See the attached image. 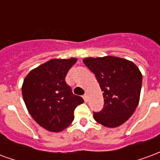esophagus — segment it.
Wrapping results in <instances>:
<instances>
[{
    "label": "esophagus",
    "instance_id": "esophagus-1",
    "mask_svg": "<svg viewBox=\"0 0 160 160\" xmlns=\"http://www.w3.org/2000/svg\"><path fill=\"white\" fill-rule=\"evenodd\" d=\"M83 98H84V100H85V102H87V94H85V95H83Z\"/></svg>",
    "mask_w": 160,
    "mask_h": 160
}]
</instances>
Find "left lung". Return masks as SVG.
<instances>
[{
    "label": "left lung",
    "instance_id": "obj_1",
    "mask_svg": "<svg viewBox=\"0 0 160 160\" xmlns=\"http://www.w3.org/2000/svg\"><path fill=\"white\" fill-rule=\"evenodd\" d=\"M83 62L95 74L104 92V108L93 112L95 121L108 128L124 123L139 104L141 71L134 62L116 56L88 57Z\"/></svg>",
    "mask_w": 160,
    "mask_h": 160
}]
</instances>
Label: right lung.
Instances as JSON below:
<instances>
[{"label": "right lung", "instance_id": "right-lung-1", "mask_svg": "<svg viewBox=\"0 0 160 160\" xmlns=\"http://www.w3.org/2000/svg\"><path fill=\"white\" fill-rule=\"evenodd\" d=\"M76 58L52 59L32 69L24 80L22 95L26 108L41 127L51 132L65 129L73 112L84 102L66 83L68 71Z\"/></svg>", "mask_w": 160, "mask_h": 160}]
</instances>
